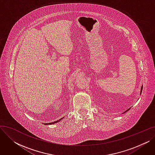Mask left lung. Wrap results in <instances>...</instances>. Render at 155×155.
<instances>
[{"label":"left lung","mask_w":155,"mask_h":155,"mask_svg":"<svg viewBox=\"0 0 155 155\" xmlns=\"http://www.w3.org/2000/svg\"><path fill=\"white\" fill-rule=\"evenodd\" d=\"M142 90H143V85H142V86H141V92H140V95H141V92H142ZM131 109V108H129V109H127V110H126V111H125V112H124V113H125V112H127V110H129V109ZM124 113H123V114H124Z\"/></svg>","instance_id":"left-lung-1"}]
</instances>
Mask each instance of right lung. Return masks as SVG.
<instances>
[{"instance_id":"1","label":"right lung","mask_w":155,"mask_h":155,"mask_svg":"<svg viewBox=\"0 0 155 155\" xmlns=\"http://www.w3.org/2000/svg\"><path fill=\"white\" fill-rule=\"evenodd\" d=\"M64 118V117H62V118H61V119H60L59 120H56V121H54V122H52V123H45V124H45V125H50V124H55V123H58V122H60L62 119H63Z\"/></svg>"}]
</instances>
